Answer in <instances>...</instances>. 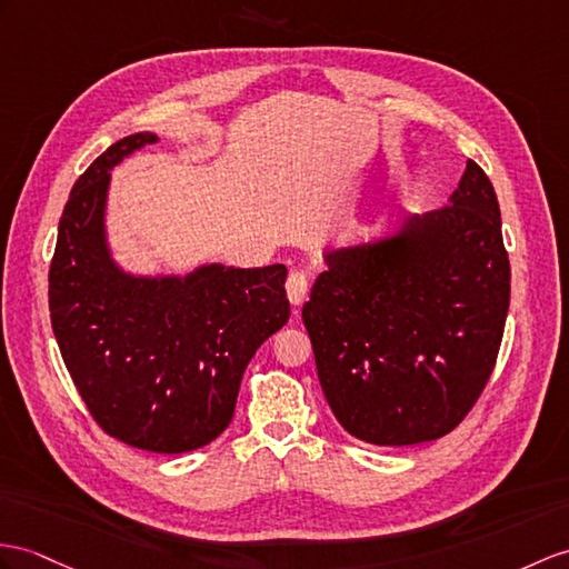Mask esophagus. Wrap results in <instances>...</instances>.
Returning <instances> with one entry per match:
<instances>
[{"instance_id": "34e87169", "label": "esophagus", "mask_w": 569, "mask_h": 569, "mask_svg": "<svg viewBox=\"0 0 569 569\" xmlns=\"http://www.w3.org/2000/svg\"><path fill=\"white\" fill-rule=\"evenodd\" d=\"M307 295H309L307 274L299 272V270L289 272V277H287V297H289V301H292L295 307H301L303 299H307Z\"/></svg>"}]
</instances>
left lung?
Instances as JSON below:
<instances>
[{
    "mask_svg": "<svg viewBox=\"0 0 569 569\" xmlns=\"http://www.w3.org/2000/svg\"><path fill=\"white\" fill-rule=\"evenodd\" d=\"M301 318L338 422L379 447L449 435L488 383L509 309V258L476 161L439 210L332 248Z\"/></svg>",
    "mask_w": 569,
    "mask_h": 569,
    "instance_id": "1",
    "label": "left lung"
}]
</instances>
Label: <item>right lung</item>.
<instances>
[{
    "instance_id": "1",
    "label": "right lung",
    "mask_w": 569,
    "mask_h": 569,
    "mask_svg": "<svg viewBox=\"0 0 569 569\" xmlns=\"http://www.w3.org/2000/svg\"><path fill=\"white\" fill-rule=\"evenodd\" d=\"M134 132L79 176L50 262V318L64 367L103 432L134 449L183 453L233 418L243 371L289 321L287 268L210 262L188 274H132L110 256V169L157 144Z\"/></svg>"
}]
</instances>
